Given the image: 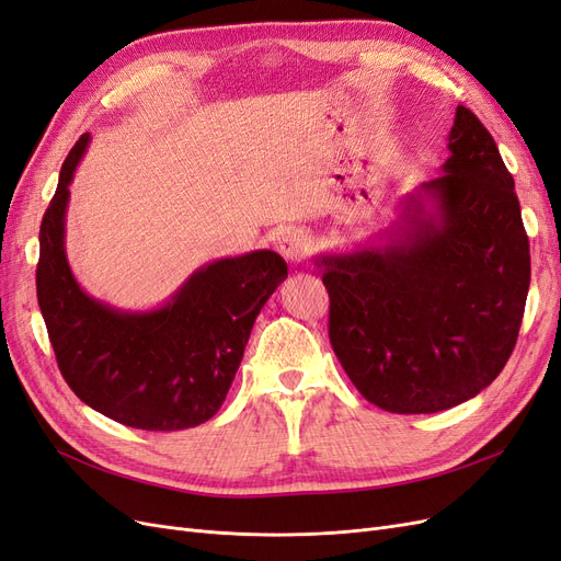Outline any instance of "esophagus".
Segmentation results:
<instances>
[{
  "mask_svg": "<svg viewBox=\"0 0 561 561\" xmlns=\"http://www.w3.org/2000/svg\"><path fill=\"white\" fill-rule=\"evenodd\" d=\"M278 250L287 262H301L307 260V254L311 252V236L304 229H287L280 241H278Z\"/></svg>",
  "mask_w": 561,
  "mask_h": 561,
  "instance_id": "1",
  "label": "esophagus"
}]
</instances>
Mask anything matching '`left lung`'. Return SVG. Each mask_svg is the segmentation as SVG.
Wrapping results in <instances>:
<instances>
[{
    "mask_svg": "<svg viewBox=\"0 0 561 561\" xmlns=\"http://www.w3.org/2000/svg\"><path fill=\"white\" fill-rule=\"evenodd\" d=\"M449 151L443 175L407 196L393 241L316 260L330 344L363 398L386 412L433 414L474 398L517 344L531 254L515 180L463 105Z\"/></svg>",
    "mask_w": 561,
    "mask_h": 561,
    "instance_id": "8db88e82",
    "label": "left lung"
}]
</instances>
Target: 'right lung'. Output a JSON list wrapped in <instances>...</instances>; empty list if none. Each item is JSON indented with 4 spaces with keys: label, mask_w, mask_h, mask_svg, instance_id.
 I'll use <instances>...</instances> for the list:
<instances>
[{
    "label": "right lung",
    "mask_w": 561,
    "mask_h": 561,
    "mask_svg": "<svg viewBox=\"0 0 561 561\" xmlns=\"http://www.w3.org/2000/svg\"><path fill=\"white\" fill-rule=\"evenodd\" d=\"M89 133L67 154L39 229L37 299L62 379L75 396L140 431H184L222 407L254 318L287 264L274 250L217 260L161 309L116 311L81 290L65 254V208Z\"/></svg>",
    "instance_id": "1"
}]
</instances>
